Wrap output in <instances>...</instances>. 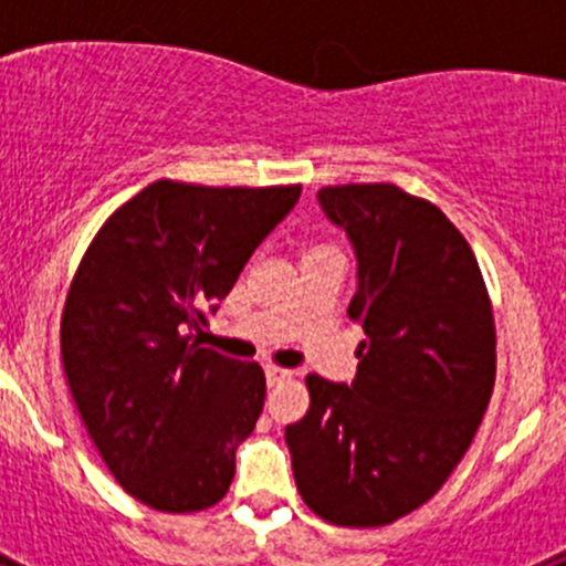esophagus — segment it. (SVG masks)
<instances>
[{"label":"esophagus","instance_id":"esophagus-1","mask_svg":"<svg viewBox=\"0 0 566 566\" xmlns=\"http://www.w3.org/2000/svg\"><path fill=\"white\" fill-rule=\"evenodd\" d=\"M289 377H292V371H289V368H280V365H266V382L269 385H277Z\"/></svg>","mask_w":566,"mask_h":566}]
</instances>
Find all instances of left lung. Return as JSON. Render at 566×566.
<instances>
[{"instance_id":"1","label":"left lung","mask_w":566,"mask_h":566,"mask_svg":"<svg viewBox=\"0 0 566 566\" xmlns=\"http://www.w3.org/2000/svg\"><path fill=\"white\" fill-rule=\"evenodd\" d=\"M357 254L348 317L365 339L352 385L308 374L286 428L294 482L339 527H382L448 482L496 379V328L473 249L439 207L394 184L317 192Z\"/></svg>"}]
</instances>
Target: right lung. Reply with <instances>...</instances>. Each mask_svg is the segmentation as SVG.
<instances>
[{"label":"right lung","mask_w":566,"mask_h":566,"mask_svg":"<svg viewBox=\"0 0 566 566\" xmlns=\"http://www.w3.org/2000/svg\"><path fill=\"white\" fill-rule=\"evenodd\" d=\"M297 198L300 184L155 181L109 214L78 263L62 314L70 394L115 482L153 510L195 513L227 496L266 377L192 332Z\"/></svg>","instance_id":"obj_1"}]
</instances>
